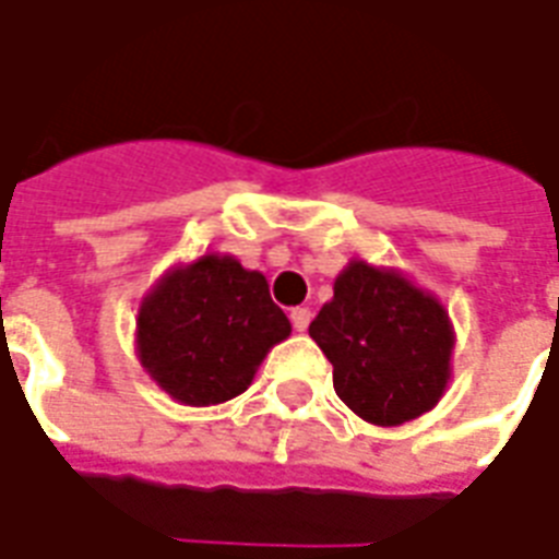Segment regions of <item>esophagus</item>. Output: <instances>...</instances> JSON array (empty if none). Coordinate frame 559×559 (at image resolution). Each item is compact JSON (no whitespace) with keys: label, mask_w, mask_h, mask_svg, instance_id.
Instances as JSON below:
<instances>
[{"label":"esophagus","mask_w":559,"mask_h":559,"mask_svg":"<svg viewBox=\"0 0 559 559\" xmlns=\"http://www.w3.org/2000/svg\"><path fill=\"white\" fill-rule=\"evenodd\" d=\"M290 323L296 332H305V329H308V323H311V311H308V308H293Z\"/></svg>","instance_id":"obj_1"}]
</instances>
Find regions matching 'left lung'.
Segmentation results:
<instances>
[{
    "label": "left lung",
    "instance_id": "8db88e82",
    "mask_svg": "<svg viewBox=\"0 0 559 559\" xmlns=\"http://www.w3.org/2000/svg\"><path fill=\"white\" fill-rule=\"evenodd\" d=\"M308 335L338 399L371 425H404L443 399L455 332L445 308L395 269L350 260Z\"/></svg>",
    "mask_w": 559,
    "mask_h": 559
}]
</instances>
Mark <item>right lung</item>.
I'll return each instance as SVG.
<instances>
[{
	"mask_svg": "<svg viewBox=\"0 0 559 559\" xmlns=\"http://www.w3.org/2000/svg\"><path fill=\"white\" fill-rule=\"evenodd\" d=\"M290 320L260 272L230 254H203L170 269L138 311V356L170 399L209 407L251 386Z\"/></svg>",
	"mask_w": 559,
	"mask_h": 559,
	"instance_id": "1",
	"label": "right lung"
}]
</instances>
